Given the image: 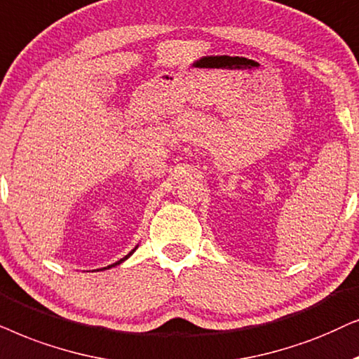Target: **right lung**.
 <instances>
[{
    "mask_svg": "<svg viewBox=\"0 0 359 359\" xmlns=\"http://www.w3.org/2000/svg\"><path fill=\"white\" fill-rule=\"evenodd\" d=\"M137 250V246L135 248V250H131L130 252H128V255L126 256H124V257H121V259H119V261H116V262H113V264H109L108 267H103V269H111V267H114V266H119V264H121V262H124V261H126L128 259V257H130L131 255H133V252H135Z\"/></svg>",
    "mask_w": 359,
    "mask_h": 359,
    "instance_id": "add662e5",
    "label": "right lung"
}]
</instances>
